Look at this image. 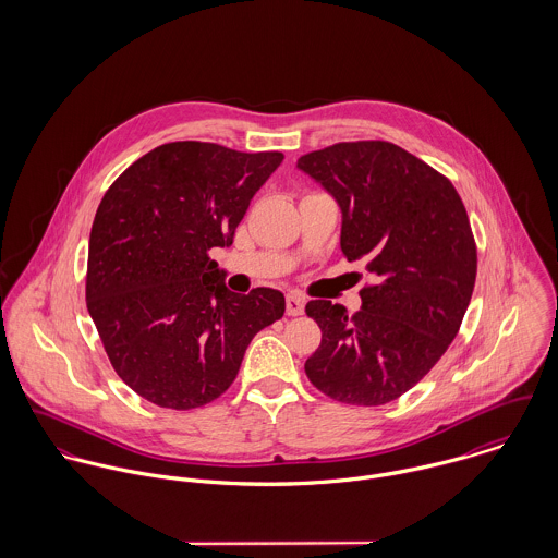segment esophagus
I'll return each mask as SVG.
<instances>
[{
    "instance_id": "1",
    "label": "esophagus",
    "mask_w": 558,
    "mask_h": 558,
    "mask_svg": "<svg viewBox=\"0 0 558 558\" xmlns=\"http://www.w3.org/2000/svg\"><path fill=\"white\" fill-rule=\"evenodd\" d=\"M303 312H305V299L296 292H290L286 296V314L288 316H303Z\"/></svg>"
}]
</instances>
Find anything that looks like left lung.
Wrapping results in <instances>:
<instances>
[{
  "mask_svg": "<svg viewBox=\"0 0 558 558\" xmlns=\"http://www.w3.org/2000/svg\"><path fill=\"white\" fill-rule=\"evenodd\" d=\"M341 208V251L376 277L361 312L310 301L322 328L305 374L324 396L383 405L447 352L469 310L477 244L449 178L389 142H343L299 159Z\"/></svg>",
  "mask_w": 558,
  "mask_h": 558,
  "instance_id": "1",
  "label": "left lung"
}]
</instances>
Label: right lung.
<instances>
[{"instance_id": "obj_1", "label": "right lung", "mask_w": 558, "mask_h": 558, "mask_svg": "<svg viewBox=\"0 0 558 558\" xmlns=\"http://www.w3.org/2000/svg\"><path fill=\"white\" fill-rule=\"evenodd\" d=\"M281 153L171 142L135 160L96 210L85 303L116 374L160 408L223 396L251 339L286 312L279 290L246 296L210 259L230 246Z\"/></svg>"}]
</instances>
